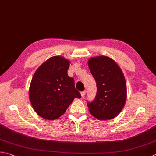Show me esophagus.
I'll return each mask as SVG.
<instances>
[{
    "instance_id": "obj_1",
    "label": "esophagus",
    "mask_w": 156,
    "mask_h": 156,
    "mask_svg": "<svg viewBox=\"0 0 156 156\" xmlns=\"http://www.w3.org/2000/svg\"><path fill=\"white\" fill-rule=\"evenodd\" d=\"M85 94H86V90L82 91V92H81V96H82V98H84V97H85Z\"/></svg>"
}]
</instances>
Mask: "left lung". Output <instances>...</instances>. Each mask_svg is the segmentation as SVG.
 <instances>
[{
  "label": "left lung",
  "mask_w": 156,
  "mask_h": 156,
  "mask_svg": "<svg viewBox=\"0 0 156 156\" xmlns=\"http://www.w3.org/2000/svg\"><path fill=\"white\" fill-rule=\"evenodd\" d=\"M88 64L97 84L95 97L91 102L87 101L90 114L99 120L116 117L126 99L122 72L114 60L105 56L90 58Z\"/></svg>",
  "instance_id": "8db88e82"
}]
</instances>
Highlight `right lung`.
<instances>
[{"label": "right lung", "instance_id": "1", "mask_svg": "<svg viewBox=\"0 0 156 156\" xmlns=\"http://www.w3.org/2000/svg\"><path fill=\"white\" fill-rule=\"evenodd\" d=\"M69 62L59 56L51 57L34 74L29 97L38 115L55 120L66 112L74 98L81 94L76 89L74 79L68 75Z\"/></svg>", "mask_w": 156, "mask_h": 156}]
</instances>
